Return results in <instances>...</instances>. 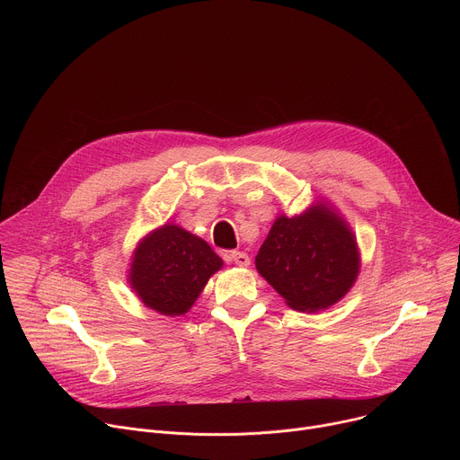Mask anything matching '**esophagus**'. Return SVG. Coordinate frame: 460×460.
<instances>
[{"instance_id": "esophagus-1", "label": "esophagus", "mask_w": 460, "mask_h": 460, "mask_svg": "<svg viewBox=\"0 0 460 460\" xmlns=\"http://www.w3.org/2000/svg\"><path fill=\"white\" fill-rule=\"evenodd\" d=\"M227 258L231 260V261H234L236 266H240V268H247L249 266V256H247V252H242V251H233V252H229L227 254Z\"/></svg>"}]
</instances>
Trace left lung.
Instances as JSON below:
<instances>
[{"instance_id":"8db88e82","label":"left lung","mask_w":460,"mask_h":460,"mask_svg":"<svg viewBox=\"0 0 460 460\" xmlns=\"http://www.w3.org/2000/svg\"><path fill=\"white\" fill-rule=\"evenodd\" d=\"M256 270L296 311L337 304L358 275L353 233L325 206L279 217L256 254Z\"/></svg>"}]
</instances>
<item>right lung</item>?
<instances>
[{
    "mask_svg": "<svg viewBox=\"0 0 460 460\" xmlns=\"http://www.w3.org/2000/svg\"><path fill=\"white\" fill-rule=\"evenodd\" d=\"M222 264L208 242L165 224L138 245L128 277L147 307L178 316L189 311Z\"/></svg>",
    "mask_w": 460,
    "mask_h": 460,
    "instance_id": "right-lung-1",
    "label": "right lung"
}]
</instances>
